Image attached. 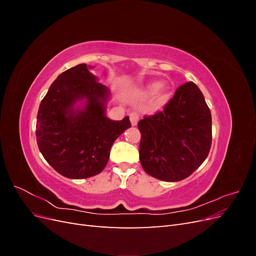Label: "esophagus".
<instances>
[{
	"label": "esophagus",
	"instance_id": "34e87169",
	"mask_svg": "<svg viewBox=\"0 0 256 256\" xmlns=\"http://www.w3.org/2000/svg\"><path fill=\"white\" fill-rule=\"evenodd\" d=\"M129 118H130V122H131V124H132L134 126H136V124H138V113H136V112H132V113H130Z\"/></svg>",
	"mask_w": 256,
	"mask_h": 256
}]
</instances>
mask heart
<instances>
[{
  "label": "heart",
  "mask_w": 256,
  "mask_h": 256,
  "mask_svg": "<svg viewBox=\"0 0 256 256\" xmlns=\"http://www.w3.org/2000/svg\"><path fill=\"white\" fill-rule=\"evenodd\" d=\"M154 90H157V92H156V99H157V102H161V100L164 99V92H166L164 85H160V84H158V83H152V84H150V86L147 88V90H146V92H154Z\"/></svg>",
  "instance_id": "b5f03b06"
}]
</instances>
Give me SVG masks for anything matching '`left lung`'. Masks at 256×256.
<instances>
[{"label":"left lung","mask_w":256,"mask_h":256,"mask_svg":"<svg viewBox=\"0 0 256 256\" xmlns=\"http://www.w3.org/2000/svg\"><path fill=\"white\" fill-rule=\"evenodd\" d=\"M138 128L142 168L160 180H184L203 164L210 150V110L193 82L180 85L164 110L145 115Z\"/></svg>","instance_id":"left-lung-1"}]
</instances>
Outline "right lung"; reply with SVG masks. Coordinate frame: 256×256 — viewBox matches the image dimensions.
Wrapping results in <instances>:
<instances>
[{
	"instance_id": "right-lung-1",
	"label": "right lung",
	"mask_w": 256,
	"mask_h": 256,
	"mask_svg": "<svg viewBox=\"0 0 256 256\" xmlns=\"http://www.w3.org/2000/svg\"><path fill=\"white\" fill-rule=\"evenodd\" d=\"M108 90L96 81L86 64L60 74L42 100L37 113L36 140L46 161L72 180L99 174L109 160L112 144L131 127L128 116L111 120L104 115ZM88 99L74 112L78 100Z\"/></svg>"
}]
</instances>
